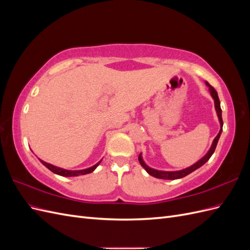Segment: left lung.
I'll list each match as a JSON object with an SVG mask.
<instances>
[{
    "label": "left lung",
    "instance_id": "left-lung-1",
    "mask_svg": "<svg viewBox=\"0 0 250 250\" xmlns=\"http://www.w3.org/2000/svg\"><path fill=\"white\" fill-rule=\"evenodd\" d=\"M206 84L208 86L210 96L213 97V99H214L215 109L217 111V116H218V119H219V122H220V130H219V133L217 134V137L214 139L213 144H211V146H210L209 150L208 151V153L204 155L202 158H200V160L197 163H195L194 165H192L191 167H188L186 169L179 170V171H160V170H156V169H153V168H150L149 166H147L145 164V162H144L143 157H142V153H140V155H139V162H140L142 167L145 169L147 171V173L150 174L151 176L156 177V178H160V179H172V180L173 179L183 178V177L188 175V174L192 173L193 171L200 168L201 166H203L204 164H206L209 160V157L213 155V153L215 152V149H216V146H217L219 139H220V135H221V132H222V127H223L222 110H221V107H220V100H219V97H218V94L216 92V89L213 86H211L209 83L207 82V81H206Z\"/></svg>",
    "mask_w": 250,
    "mask_h": 250
}]
</instances>
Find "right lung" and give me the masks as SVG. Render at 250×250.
<instances>
[{
	"label": "right lung",
	"instance_id": "right-lung-1",
	"mask_svg": "<svg viewBox=\"0 0 250 250\" xmlns=\"http://www.w3.org/2000/svg\"><path fill=\"white\" fill-rule=\"evenodd\" d=\"M40 160V158H39ZM41 163L44 166V167H47L50 171H52L53 173L57 174V175H60V176H65V177H72V176H79V175H85V174H88V173H92L98 166H99V164L101 163V161L99 163H97L96 165H94L93 167H89L87 169H83V170H75V171H72V170H66V169H62V168H59V167H56V166L54 165H51L49 163H46L43 162L42 160H40Z\"/></svg>",
	"mask_w": 250,
	"mask_h": 250
}]
</instances>
